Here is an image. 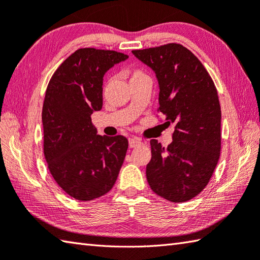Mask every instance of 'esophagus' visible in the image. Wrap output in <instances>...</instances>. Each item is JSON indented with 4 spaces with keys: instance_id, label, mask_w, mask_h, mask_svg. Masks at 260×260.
Returning a JSON list of instances; mask_svg holds the SVG:
<instances>
[{
    "instance_id": "obj_1",
    "label": "esophagus",
    "mask_w": 260,
    "mask_h": 260,
    "mask_svg": "<svg viewBox=\"0 0 260 260\" xmlns=\"http://www.w3.org/2000/svg\"><path fill=\"white\" fill-rule=\"evenodd\" d=\"M128 144H129V147H136V146L141 145L142 142L140 140H136V139H129Z\"/></svg>"
}]
</instances>
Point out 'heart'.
<instances>
[{
  "mask_svg": "<svg viewBox=\"0 0 260 260\" xmlns=\"http://www.w3.org/2000/svg\"><path fill=\"white\" fill-rule=\"evenodd\" d=\"M144 74L140 72V71H133V73H132V79H135V78H139V76H143Z\"/></svg>",
  "mask_w": 260,
  "mask_h": 260,
  "instance_id": "obj_1",
  "label": "heart"
}]
</instances>
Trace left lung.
I'll return each instance as SVG.
<instances>
[{
  "label": "left lung",
  "mask_w": 260,
  "mask_h": 260,
  "mask_svg": "<svg viewBox=\"0 0 260 260\" xmlns=\"http://www.w3.org/2000/svg\"><path fill=\"white\" fill-rule=\"evenodd\" d=\"M153 71L159 84V110L174 124L167 149L150 141L146 179L156 195L187 202L204 189L221 151V107L210 74L190 50L179 44L133 50Z\"/></svg>",
  "instance_id": "obj_1"
}]
</instances>
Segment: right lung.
I'll list each match as a JSON object with an SVG mask.
<instances>
[{"mask_svg": "<svg viewBox=\"0 0 260 260\" xmlns=\"http://www.w3.org/2000/svg\"><path fill=\"white\" fill-rule=\"evenodd\" d=\"M128 56L114 50L81 48L50 79L43 106L44 154L55 181L71 197L104 196L118 177L126 137L99 135L91 115L103 108L104 76Z\"/></svg>", "mask_w": 260, "mask_h": 260, "instance_id": "right-lung-1", "label": "right lung"}]
</instances>
